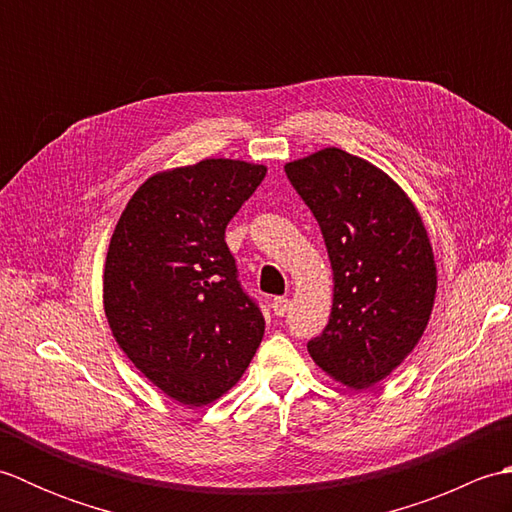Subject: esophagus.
<instances>
[{"label": "esophagus", "instance_id": "esophagus-1", "mask_svg": "<svg viewBox=\"0 0 512 512\" xmlns=\"http://www.w3.org/2000/svg\"><path fill=\"white\" fill-rule=\"evenodd\" d=\"M288 306H290V301L286 297H275L273 303H270V308H273L277 317H284V314L288 312Z\"/></svg>", "mask_w": 512, "mask_h": 512}]
</instances>
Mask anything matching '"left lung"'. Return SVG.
<instances>
[{
	"mask_svg": "<svg viewBox=\"0 0 512 512\" xmlns=\"http://www.w3.org/2000/svg\"><path fill=\"white\" fill-rule=\"evenodd\" d=\"M317 217L334 279L312 361L352 389L387 378L418 345L436 301L438 270L427 228L383 169L339 147L284 167Z\"/></svg>",
	"mask_w": 512,
	"mask_h": 512,
	"instance_id": "8db88e82",
	"label": "left lung"
}]
</instances>
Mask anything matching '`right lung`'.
Instances as JSON below:
<instances>
[{
    "label": "right lung",
    "mask_w": 512,
    "mask_h": 512,
    "mask_svg": "<svg viewBox=\"0 0 512 512\" xmlns=\"http://www.w3.org/2000/svg\"><path fill=\"white\" fill-rule=\"evenodd\" d=\"M264 176V165L231 158L158 171L114 228L107 323L138 372L182 405L224 396L262 343L264 317L239 286L224 231Z\"/></svg>",
    "instance_id": "obj_1"
}]
</instances>
